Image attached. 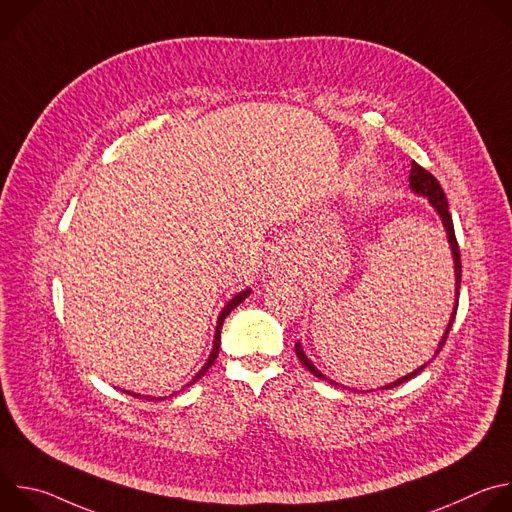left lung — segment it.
Returning <instances> with one entry per match:
<instances>
[{
    "label": "left lung",
    "instance_id": "obj_1",
    "mask_svg": "<svg viewBox=\"0 0 512 512\" xmlns=\"http://www.w3.org/2000/svg\"><path fill=\"white\" fill-rule=\"evenodd\" d=\"M409 188H411V192H413V194L427 198V202L431 204V208L437 212V216H440V221H442V225H444V229H446V235H448V245H450V251H452V259H454V277H456V289H454V294H456V300H454V308H452V316H450V320H448L446 332H444V336H442L440 344H437V348H435V354H433V358H435L437 354H440L442 346L446 344V338H448V334H450V330H452V324H454V318H456V312H458L460 281H462V261H460V249H458V241H456V233H454L452 214H450L448 200H446V194H444V190H442L440 182H437V180H435L427 170H423L419 164L411 162ZM296 354H298L300 362L304 364V367H306L314 377H318V379H322V381H328V383H330V385H334V387H342V389H348V391H356V389H350V387H344V385H340V383L332 381V379H330V377H326L320 369H316V364L306 356V352H304V348H302L300 340L296 342ZM429 362H431V360H429ZM429 362H423L421 367H417L413 373H407L405 377H401V379H397V381H393V383H389V385L381 387V391H383V389H393V387H397V385H401V383H405V381L413 379L415 375H419V373L427 367Z\"/></svg>",
    "mask_w": 512,
    "mask_h": 512
}]
</instances>
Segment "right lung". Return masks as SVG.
Segmentation results:
<instances>
[{
	"mask_svg": "<svg viewBox=\"0 0 512 512\" xmlns=\"http://www.w3.org/2000/svg\"><path fill=\"white\" fill-rule=\"evenodd\" d=\"M251 294V289L247 287V289H243V291H239V294L235 296V298H231L227 304H225V308L221 310V314H218V318H216V328H214V340H212V350H210V354H208V360L204 362V367L192 377V381L186 385V387H190V385H194L198 379H202L204 375H206V371L212 367L214 364V360H216V356H218V350H221V328H223V322H225V318L247 298ZM123 393H127V395H133V397H139V399H148V401H158V399H166V397H152V395H141V393H133V391H125L123 389ZM172 395H176V393H172Z\"/></svg>",
	"mask_w": 512,
	"mask_h": 512,
	"instance_id": "1",
	"label": "right lung"
}]
</instances>
